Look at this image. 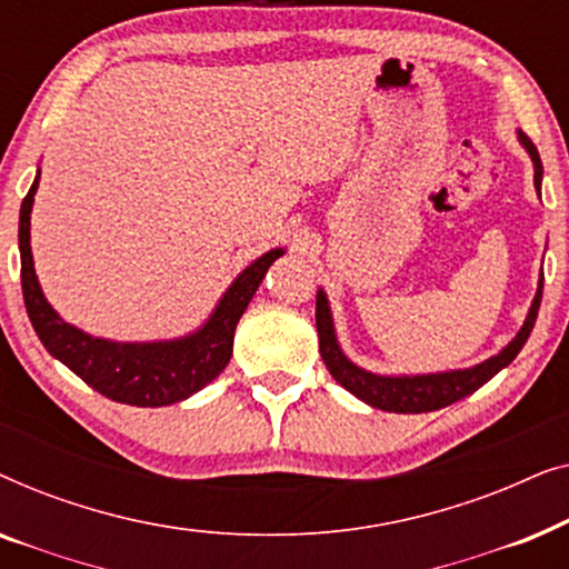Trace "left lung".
<instances>
[{"instance_id":"obj_1","label":"left lung","mask_w":569,"mask_h":569,"mask_svg":"<svg viewBox=\"0 0 569 569\" xmlns=\"http://www.w3.org/2000/svg\"><path fill=\"white\" fill-rule=\"evenodd\" d=\"M520 142L531 154L533 160V186L541 191V158L536 152V147L526 134H520ZM541 290H543V277L539 279V292H536L533 306L528 310V318L523 329L518 331V337L510 341L508 347L502 349L500 355L489 357L487 362L477 365V368L469 370H453V372H435V376H401V378H386V376H372V372L357 368L341 355L337 345V337H333V323H331V310L329 302H326V295L318 292L316 298V329H318V349H321V357L326 368L333 376L337 383L347 388L349 393H355L357 399H362L370 407L383 409V411H396V415H422V411H435L442 407H450V403L461 401L463 396H469L487 383L489 378H495L505 365L516 360V355L523 349L528 333L533 331L536 316H539L541 306Z\"/></svg>"}]
</instances>
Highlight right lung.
Listing matches in <instances>:
<instances>
[{
    "label": "right lung",
    "mask_w": 569,
    "mask_h": 569,
    "mask_svg": "<svg viewBox=\"0 0 569 569\" xmlns=\"http://www.w3.org/2000/svg\"><path fill=\"white\" fill-rule=\"evenodd\" d=\"M38 178L41 170L28 197L22 199L18 240L22 298L43 347L106 399L131 407H168L212 383L230 362L240 316L259 290L267 269L284 253L282 248L256 259L222 295L212 318L191 337L152 341V345H119V341L96 339L61 321L38 284L33 253H30V209H33Z\"/></svg>",
    "instance_id": "1"
}]
</instances>
